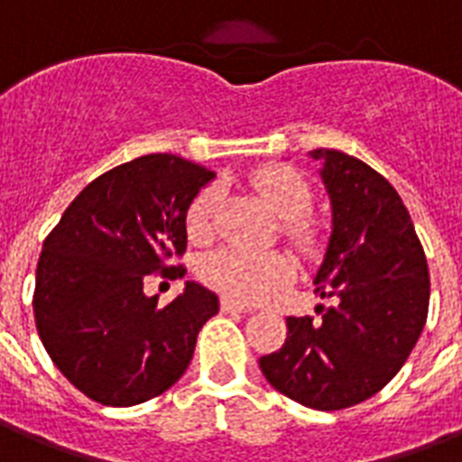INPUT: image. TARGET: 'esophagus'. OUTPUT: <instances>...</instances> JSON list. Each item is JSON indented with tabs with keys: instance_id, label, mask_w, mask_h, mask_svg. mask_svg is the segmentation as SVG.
Segmentation results:
<instances>
[{
	"instance_id": "34e87169",
	"label": "esophagus",
	"mask_w": 462,
	"mask_h": 462,
	"mask_svg": "<svg viewBox=\"0 0 462 462\" xmlns=\"http://www.w3.org/2000/svg\"><path fill=\"white\" fill-rule=\"evenodd\" d=\"M220 310L223 313H251V306H244V303H237V301H232V299H220Z\"/></svg>"
}]
</instances>
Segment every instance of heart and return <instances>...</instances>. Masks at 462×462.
I'll return each instance as SVG.
<instances>
[{
  "instance_id": "b5f03b06",
  "label": "heart",
  "mask_w": 462,
  "mask_h": 462,
  "mask_svg": "<svg viewBox=\"0 0 462 462\" xmlns=\"http://www.w3.org/2000/svg\"><path fill=\"white\" fill-rule=\"evenodd\" d=\"M254 185L263 194L265 204L280 216L287 237L309 249L316 242V232L303 213L310 204V187L301 172L290 166L270 163L254 172ZM218 204V189L204 187L187 208V235L194 242L211 237L213 213ZM199 275L208 287L232 301L254 303L290 282V261L277 251H256L244 246H223L213 251L199 265Z\"/></svg>"
}]
</instances>
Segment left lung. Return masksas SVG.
Wrapping results in <instances>:
<instances>
[{"mask_svg": "<svg viewBox=\"0 0 462 462\" xmlns=\"http://www.w3.org/2000/svg\"><path fill=\"white\" fill-rule=\"evenodd\" d=\"M332 201V235L316 275L325 306L287 318V339L261 356L287 399L341 411L380 392L413 351L430 306V273L413 220L387 178L337 149H313Z\"/></svg>", "mask_w": 462, "mask_h": 462, "instance_id": "left-lung-1", "label": "left lung"}]
</instances>
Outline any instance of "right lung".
I'll return each mask as SVG.
<instances>
[{"mask_svg":"<svg viewBox=\"0 0 462 462\" xmlns=\"http://www.w3.org/2000/svg\"><path fill=\"white\" fill-rule=\"evenodd\" d=\"M216 172L175 153H149L92 180L44 239L35 325L63 377L97 403L134 406L182 377L218 296L197 282L159 306L152 273L180 277L185 216Z\"/></svg>","mask_w":462,"mask_h":462,"instance_id":"add662e5","label":"right lung"}]
</instances>
